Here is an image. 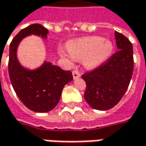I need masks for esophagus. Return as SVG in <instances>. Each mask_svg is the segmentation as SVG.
<instances>
[{"instance_id":"34e87169","label":"esophagus","mask_w":146,"mask_h":146,"mask_svg":"<svg viewBox=\"0 0 146 146\" xmlns=\"http://www.w3.org/2000/svg\"><path fill=\"white\" fill-rule=\"evenodd\" d=\"M73 77L74 79H77V78H80V77H81V74H80V73H79L78 70H73Z\"/></svg>"}]
</instances>
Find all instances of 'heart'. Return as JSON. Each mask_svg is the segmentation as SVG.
I'll return each mask as SVG.
<instances>
[{
  "mask_svg": "<svg viewBox=\"0 0 146 146\" xmlns=\"http://www.w3.org/2000/svg\"><path fill=\"white\" fill-rule=\"evenodd\" d=\"M70 53L68 56L63 49H59V54L72 62L84 60V65L88 69H94L110 59L113 52V45L110 41L102 36H93L70 42L68 44Z\"/></svg>",
  "mask_w": 146,
  "mask_h": 146,
  "instance_id": "heart-1",
  "label": "heart"
}]
</instances>
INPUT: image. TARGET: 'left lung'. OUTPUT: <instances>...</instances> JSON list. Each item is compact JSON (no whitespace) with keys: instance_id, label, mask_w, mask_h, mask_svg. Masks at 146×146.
<instances>
[{"instance_id":"8db88e82","label":"left lung","mask_w":146,"mask_h":146,"mask_svg":"<svg viewBox=\"0 0 146 146\" xmlns=\"http://www.w3.org/2000/svg\"><path fill=\"white\" fill-rule=\"evenodd\" d=\"M119 49L110 59L92 72L84 73V99L94 110H107L114 107L124 96L134 69L133 46L123 34L114 33Z\"/></svg>"}]
</instances>
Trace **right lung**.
<instances>
[{
  "label": "right lung",
  "mask_w": 146,
  "mask_h": 146,
  "mask_svg": "<svg viewBox=\"0 0 146 146\" xmlns=\"http://www.w3.org/2000/svg\"><path fill=\"white\" fill-rule=\"evenodd\" d=\"M48 30L41 24H33L19 32L10 44L8 71L12 87L26 107L34 112L45 113L53 110L63 87L73 80L70 71L44 62L36 69L21 66L17 59V47L23 38L36 35L46 39Z\"/></svg>",
  "instance_id": "add662e5"
}]
</instances>
